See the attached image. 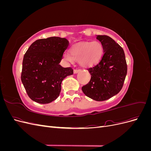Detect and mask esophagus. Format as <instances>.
Masks as SVG:
<instances>
[{"mask_svg":"<svg viewBox=\"0 0 151 151\" xmlns=\"http://www.w3.org/2000/svg\"><path fill=\"white\" fill-rule=\"evenodd\" d=\"M81 71V70L79 69H74V74H77V73H78Z\"/></svg>","mask_w":151,"mask_h":151,"instance_id":"obj_1","label":"esophagus"}]
</instances>
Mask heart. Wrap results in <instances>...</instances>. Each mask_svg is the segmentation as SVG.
I'll return each mask as SVG.
<instances>
[{
  "mask_svg": "<svg viewBox=\"0 0 151 151\" xmlns=\"http://www.w3.org/2000/svg\"><path fill=\"white\" fill-rule=\"evenodd\" d=\"M70 54H63V59L72 63L78 60L79 65L84 67L94 66L100 61L103 55V48L101 43L97 41L84 42L76 44L70 48Z\"/></svg>",
  "mask_w": 151,
  "mask_h": 151,
  "instance_id": "obj_1",
  "label": "heart"
}]
</instances>
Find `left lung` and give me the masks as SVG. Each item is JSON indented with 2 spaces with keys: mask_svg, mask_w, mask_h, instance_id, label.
I'll use <instances>...</instances> for the list:
<instances>
[{
  "mask_svg": "<svg viewBox=\"0 0 151 151\" xmlns=\"http://www.w3.org/2000/svg\"><path fill=\"white\" fill-rule=\"evenodd\" d=\"M103 48L101 60L88 70L91 76L88 84L82 87L87 96L95 101H105L122 89L127 73V65L123 48L111 38L96 35Z\"/></svg>",
  "mask_w": 151,
  "mask_h": 151,
  "instance_id": "obj_1",
  "label": "left lung"
}]
</instances>
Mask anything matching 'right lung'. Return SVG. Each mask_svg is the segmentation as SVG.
I'll use <instances>...</instances> for the list:
<instances>
[{"label": "right lung", "mask_w": 151, "mask_h": 151, "mask_svg": "<svg viewBox=\"0 0 151 151\" xmlns=\"http://www.w3.org/2000/svg\"><path fill=\"white\" fill-rule=\"evenodd\" d=\"M69 42L66 38L50 37L35 41L26 52L21 81L28 96L40 104H47L60 95L62 81L73 74L70 67L59 63Z\"/></svg>", "instance_id": "1"}]
</instances>
